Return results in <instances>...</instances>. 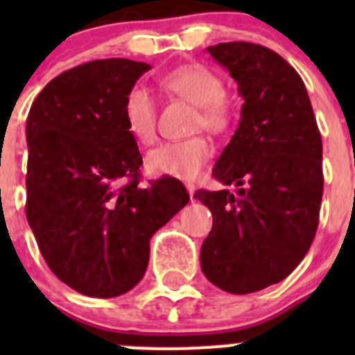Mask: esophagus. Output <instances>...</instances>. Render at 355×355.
Here are the masks:
<instances>
[{
	"mask_svg": "<svg viewBox=\"0 0 355 355\" xmlns=\"http://www.w3.org/2000/svg\"><path fill=\"white\" fill-rule=\"evenodd\" d=\"M187 190H188V193H190V199L193 200V193H196V187H193V184H187Z\"/></svg>",
	"mask_w": 355,
	"mask_h": 355,
	"instance_id": "esophagus-1",
	"label": "esophagus"
}]
</instances>
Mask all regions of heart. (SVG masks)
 <instances>
[{"instance_id":"1","label":"heart","mask_w":355,"mask_h":355,"mask_svg":"<svg viewBox=\"0 0 355 355\" xmlns=\"http://www.w3.org/2000/svg\"><path fill=\"white\" fill-rule=\"evenodd\" d=\"M163 89L199 108L197 126L209 131H224L233 121V106L225 97L222 78L206 65L188 64L172 69L162 78ZM122 117L128 133L142 144L156 137V105L147 89L137 85L124 97ZM213 155L206 137L197 135L180 142H167L153 149L146 158V168L153 175L193 181Z\"/></svg>"}]
</instances>
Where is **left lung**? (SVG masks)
Instances as JSON below:
<instances>
[{"mask_svg": "<svg viewBox=\"0 0 355 355\" xmlns=\"http://www.w3.org/2000/svg\"><path fill=\"white\" fill-rule=\"evenodd\" d=\"M206 51L236 81L243 105L213 167L236 192L193 196L213 215L200 268L227 293H254L286 279L311 247L324 192L322 137L306 85L283 56L250 42Z\"/></svg>", "mask_w": 355, "mask_h": 355, "instance_id": "left-lung-1", "label": "left lung"}]
</instances>
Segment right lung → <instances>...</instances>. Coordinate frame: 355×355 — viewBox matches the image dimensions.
Instances as JSON below:
<instances>
[{"label": "right lung", "instance_id": "1", "mask_svg": "<svg viewBox=\"0 0 355 355\" xmlns=\"http://www.w3.org/2000/svg\"><path fill=\"white\" fill-rule=\"evenodd\" d=\"M149 69L87 62L49 81L28 114V224L53 274L87 297L137 286L153 234L190 200L174 178L139 184L142 155L122 105Z\"/></svg>", "mask_w": 355, "mask_h": 355}]
</instances>
